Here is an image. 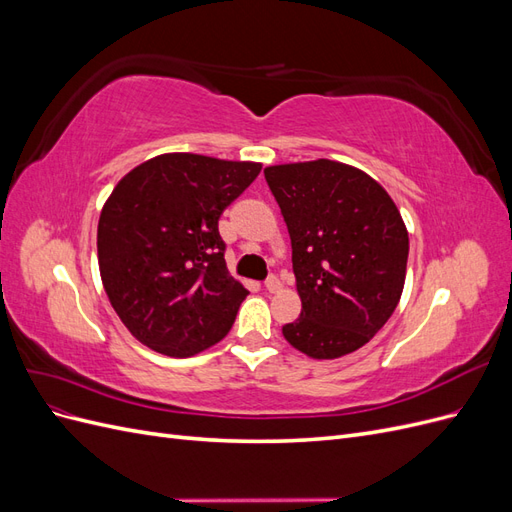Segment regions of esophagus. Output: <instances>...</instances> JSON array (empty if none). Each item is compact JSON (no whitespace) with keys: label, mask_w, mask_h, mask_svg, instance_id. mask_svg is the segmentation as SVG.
<instances>
[{"label":"esophagus","mask_w":512,"mask_h":512,"mask_svg":"<svg viewBox=\"0 0 512 512\" xmlns=\"http://www.w3.org/2000/svg\"><path fill=\"white\" fill-rule=\"evenodd\" d=\"M265 288H267L269 292H280V290L284 288V284L280 282V277H277V275H271V277H267Z\"/></svg>","instance_id":"34e87169"}]
</instances>
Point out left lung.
I'll return each mask as SVG.
<instances>
[{
	"mask_svg": "<svg viewBox=\"0 0 512 512\" xmlns=\"http://www.w3.org/2000/svg\"><path fill=\"white\" fill-rule=\"evenodd\" d=\"M292 243L301 316L282 329L312 359L365 346L401 299L408 230L393 198L363 170L314 160L265 168Z\"/></svg>",
	"mask_w": 512,
	"mask_h": 512,
	"instance_id": "1",
	"label": "left lung"
}]
</instances>
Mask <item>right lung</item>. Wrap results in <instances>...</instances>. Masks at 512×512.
<instances>
[{
  "label": "right lung",
  "instance_id": "obj_1",
  "mask_svg": "<svg viewBox=\"0 0 512 512\" xmlns=\"http://www.w3.org/2000/svg\"><path fill=\"white\" fill-rule=\"evenodd\" d=\"M262 164L162 153L132 168L102 207L98 265L126 329L175 359L224 339L247 290L226 269L218 220Z\"/></svg>",
  "mask_w": 512,
  "mask_h": 512
}]
</instances>
